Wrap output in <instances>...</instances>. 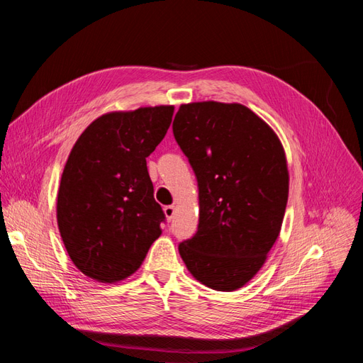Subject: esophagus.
Masks as SVG:
<instances>
[{
    "instance_id": "1",
    "label": "esophagus",
    "mask_w": 363,
    "mask_h": 363,
    "mask_svg": "<svg viewBox=\"0 0 363 363\" xmlns=\"http://www.w3.org/2000/svg\"><path fill=\"white\" fill-rule=\"evenodd\" d=\"M163 212H164V216L168 218V221H171L172 216H174V212H175V207L174 206H164Z\"/></svg>"
}]
</instances>
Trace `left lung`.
I'll return each instance as SVG.
<instances>
[{
	"label": "left lung",
	"instance_id": "1",
	"mask_svg": "<svg viewBox=\"0 0 363 363\" xmlns=\"http://www.w3.org/2000/svg\"><path fill=\"white\" fill-rule=\"evenodd\" d=\"M172 131L200 200L199 230L179 245L180 256L207 288L236 291L263 267L280 233L289 194L283 145L238 103L182 104Z\"/></svg>",
	"mask_w": 363,
	"mask_h": 363
}]
</instances>
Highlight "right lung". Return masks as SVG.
Instances as JSON below:
<instances>
[{
	"instance_id": "right-lung-1",
	"label": "right lung",
	"mask_w": 363,
	"mask_h": 363,
	"mask_svg": "<svg viewBox=\"0 0 363 363\" xmlns=\"http://www.w3.org/2000/svg\"><path fill=\"white\" fill-rule=\"evenodd\" d=\"M174 106L111 112L72 147L57 194V225L84 276L115 283L136 272L162 235L164 213L147 169L171 125Z\"/></svg>"
}]
</instances>
